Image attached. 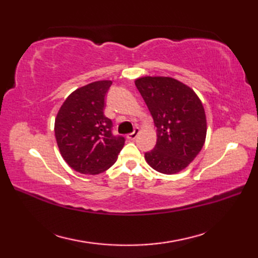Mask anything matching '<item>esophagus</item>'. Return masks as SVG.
Instances as JSON below:
<instances>
[{
  "mask_svg": "<svg viewBox=\"0 0 258 258\" xmlns=\"http://www.w3.org/2000/svg\"><path fill=\"white\" fill-rule=\"evenodd\" d=\"M139 133H140V128H135V130H134V132H133V133H130V134L126 135V138H127V139H128V140H131V141H133V140H135L136 138H138Z\"/></svg>",
  "mask_w": 258,
  "mask_h": 258,
  "instance_id": "obj_1",
  "label": "esophagus"
}]
</instances>
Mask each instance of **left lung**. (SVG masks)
I'll use <instances>...</instances> for the list:
<instances>
[{"mask_svg": "<svg viewBox=\"0 0 258 258\" xmlns=\"http://www.w3.org/2000/svg\"><path fill=\"white\" fill-rule=\"evenodd\" d=\"M135 85L144 98L156 126L154 150L145 161L162 174L183 171L199 155L205 143V109L196 93L168 76H143Z\"/></svg>", "mask_w": 258, "mask_h": 258, "instance_id": "8db88e82", "label": "left lung"}]
</instances>
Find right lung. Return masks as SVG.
Listing matches in <instances>:
<instances>
[{
    "label": "right lung",
    "instance_id": "1",
    "mask_svg": "<svg viewBox=\"0 0 258 258\" xmlns=\"http://www.w3.org/2000/svg\"><path fill=\"white\" fill-rule=\"evenodd\" d=\"M112 81L79 87L59 107L54 132L63 160L81 174L105 172L116 162L123 136L112 134V120L104 115V98Z\"/></svg>",
    "mask_w": 258,
    "mask_h": 258
}]
</instances>
